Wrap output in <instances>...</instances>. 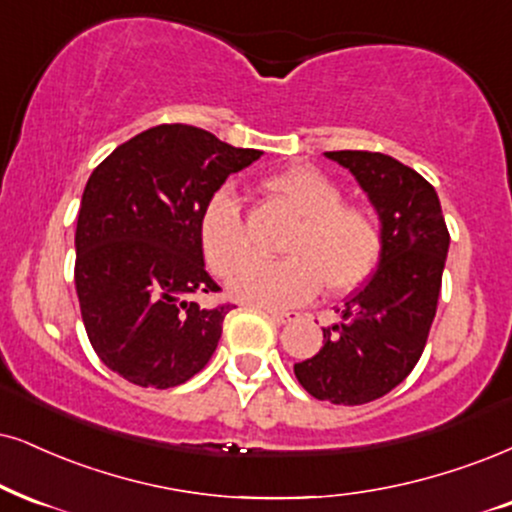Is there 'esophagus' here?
<instances>
[{
  "label": "esophagus",
  "instance_id": "34e87169",
  "mask_svg": "<svg viewBox=\"0 0 512 512\" xmlns=\"http://www.w3.org/2000/svg\"><path fill=\"white\" fill-rule=\"evenodd\" d=\"M266 313L275 320L277 325H287V323H294V320H299V313L296 311H277V308H266Z\"/></svg>",
  "mask_w": 512,
  "mask_h": 512
}]
</instances>
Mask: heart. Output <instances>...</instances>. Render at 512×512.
Returning a JSON list of instances; mask_svg holds the SVG:
<instances>
[{"label":"heart","mask_w":512,"mask_h":512,"mask_svg":"<svg viewBox=\"0 0 512 512\" xmlns=\"http://www.w3.org/2000/svg\"><path fill=\"white\" fill-rule=\"evenodd\" d=\"M296 218L285 237L280 261H251L242 206L227 189H218L201 213L199 242L208 266L232 275L230 292L246 304L285 308L306 301L323 282L327 292L344 294L361 287L382 256V230L368 208L344 204L342 189L311 166H289L261 182Z\"/></svg>","instance_id":"b5f03b06"}]
</instances>
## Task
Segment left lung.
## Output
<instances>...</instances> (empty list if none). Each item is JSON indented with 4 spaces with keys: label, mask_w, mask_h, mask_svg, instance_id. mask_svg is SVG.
<instances>
[{
    "label": "left lung",
    "mask_w": 512,
    "mask_h": 512,
    "mask_svg": "<svg viewBox=\"0 0 512 512\" xmlns=\"http://www.w3.org/2000/svg\"><path fill=\"white\" fill-rule=\"evenodd\" d=\"M368 194L382 230L380 266L346 301L342 323L323 327V346L294 365L320 401L361 406L389 394L420 361L437 313L449 230L434 187L375 151H325Z\"/></svg>",
    "instance_id": "1"
}]
</instances>
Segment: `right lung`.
<instances>
[{"mask_svg": "<svg viewBox=\"0 0 512 512\" xmlns=\"http://www.w3.org/2000/svg\"><path fill=\"white\" fill-rule=\"evenodd\" d=\"M192 125H156L111 151L82 192L75 292L87 337L106 368L168 389L211 361L230 306L216 294L199 220L227 175L261 159Z\"/></svg>", "mask_w": 512, "mask_h": 512, "instance_id": "right-lung-1", "label": "right lung"}]
</instances>
